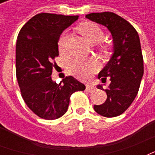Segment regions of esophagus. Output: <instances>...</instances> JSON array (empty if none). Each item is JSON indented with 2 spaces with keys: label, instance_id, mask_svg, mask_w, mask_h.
<instances>
[{
  "label": "esophagus",
  "instance_id": "obj_1",
  "mask_svg": "<svg viewBox=\"0 0 155 155\" xmlns=\"http://www.w3.org/2000/svg\"><path fill=\"white\" fill-rule=\"evenodd\" d=\"M94 90V87L93 85H91V84H87L86 85V91H89V92H91V91H93Z\"/></svg>",
  "mask_w": 155,
  "mask_h": 155
}]
</instances>
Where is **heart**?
I'll list each match as a JSON object with an SVG mask.
<instances>
[{
  "mask_svg": "<svg viewBox=\"0 0 155 155\" xmlns=\"http://www.w3.org/2000/svg\"><path fill=\"white\" fill-rule=\"evenodd\" d=\"M79 31L91 44H98L104 39V32L97 24L94 23L88 22L83 24L79 27ZM67 39L68 31H65L61 34L58 40V48L61 51L64 50ZM96 69L97 64L94 62L83 58H74L70 62V70L72 74L81 79L88 78Z\"/></svg>",
  "mask_w": 155,
  "mask_h": 155,
  "instance_id": "b5f03b06",
  "label": "heart"
}]
</instances>
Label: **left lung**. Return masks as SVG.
I'll return each mask as SVG.
<instances>
[{"mask_svg":"<svg viewBox=\"0 0 155 155\" xmlns=\"http://www.w3.org/2000/svg\"><path fill=\"white\" fill-rule=\"evenodd\" d=\"M85 17L104 25L113 38L114 53L98 78L111 83L104 91L107 99L104 104L94 105V110L102 116L115 117L123 114L136 97L143 74V60L140 36L126 20L113 12L91 13ZM104 83V82H103ZM103 90L102 85H98Z\"/></svg>","mask_w":155,"mask_h":155,"instance_id":"left-lung-1","label":"left lung"}]
</instances>
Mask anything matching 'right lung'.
<instances>
[{
	"instance_id": "add662e5",
	"label": "right lung",
	"mask_w": 155,
	"mask_h": 155,
	"mask_svg": "<svg viewBox=\"0 0 155 155\" xmlns=\"http://www.w3.org/2000/svg\"><path fill=\"white\" fill-rule=\"evenodd\" d=\"M78 15L40 13L30 19L19 32L15 49L16 78L23 100L36 115L52 120L64 115L71 95L85 85L73 76L60 84L52 81L53 62L59 55L58 40Z\"/></svg>"
}]
</instances>
